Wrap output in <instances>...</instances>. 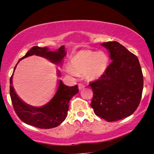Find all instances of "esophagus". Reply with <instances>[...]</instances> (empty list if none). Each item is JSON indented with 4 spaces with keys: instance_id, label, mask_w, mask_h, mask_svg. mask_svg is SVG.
<instances>
[{
    "instance_id": "34e87169",
    "label": "esophagus",
    "mask_w": 154,
    "mask_h": 154,
    "mask_svg": "<svg viewBox=\"0 0 154 154\" xmlns=\"http://www.w3.org/2000/svg\"><path fill=\"white\" fill-rule=\"evenodd\" d=\"M78 87H79V90H82V89H83V88H84V85L83 84H82V83H79V84H78Z\"/></svg>"
}]
</instances>
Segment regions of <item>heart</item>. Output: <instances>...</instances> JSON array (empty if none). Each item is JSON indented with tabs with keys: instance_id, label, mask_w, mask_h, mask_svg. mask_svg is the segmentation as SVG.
<instances>
[{
	"instance_id": "b5f03b06",
	"label": "heart",
	"mask_w": 154,
	"mask_h": 154,
	"mask_svg": "<svg viewBox=\"0 0 154 154\" xmlns=\"http://www.w3.org/2000/svg\"><path fill=\"white\" fill-rule=\"evenodd\" d=\"M108 64V56L104 51L82 50L71 56L68 71L72 74H82L84 79L92 82L103 76Z\"/></svg>"
}]
</instances>
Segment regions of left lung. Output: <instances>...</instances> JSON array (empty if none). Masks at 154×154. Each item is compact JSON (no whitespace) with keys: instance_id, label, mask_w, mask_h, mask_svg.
Segmentation results:
<instances>
[{"instance_id":"left-lung-1","label":"left lung","mask_w":154,"mask_h":154,"mask_svg":"<svg viewBox=\"0 0 154 154\" xmlns=\"http://www.w3.org/2000/svg\"><path fill=\"white\" fill-rule=\"evenodd\" d=\"M112 62L103 77L90 83V105L96 116L109 122L128 117L141 99L143 76L137 57L116 41L103 43Z\"/></svg>"}]
</instances>
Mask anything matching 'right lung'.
<instances>
[{"mask_svg": "<svg viewBox=\"0 0 154 154\" xmlns=\"http://www.w3.org/2000/svg\"><path fill=\"white\" fill-rule=\"evenodd\" d=\"M66 54L64 45L54 51H49L47 47L34 46L24 57L19 60L14 68V72L19 62L28 56L36 55L43 57L52 63L61 65ZM14 72L10 78V96L15 113L21 120L26 124L42 129L53 128L59 126L66 119L70 100L79 92L77 85L67 86L62 80H59L58 89L51 100L45 105L37 107L26 103L17 96L12 84ZM57 75L60 76V71H57Z\"/></svg>", "mask_w": 154, "mask_h": 154, "instance_id": "add662e5", "label": "right lung"}]
</instances>
